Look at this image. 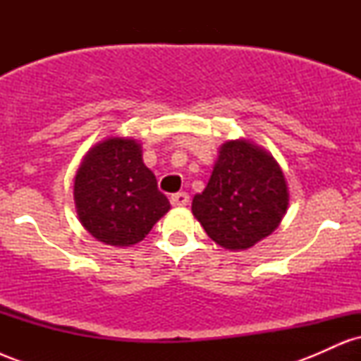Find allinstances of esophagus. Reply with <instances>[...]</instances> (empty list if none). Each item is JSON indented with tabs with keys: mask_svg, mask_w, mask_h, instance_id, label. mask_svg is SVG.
<instances>
[{
	"mask_svg": "<svg viewBox=\"0 0 361 361\" xmlns=\"http://www.w3.org/2000/svg\"><path fill=\"white\" fill-rule=\"evenodd\" d=\"M169 202H171L173 207H185V205H188L190 195L185 193V192L175 193V195H171V198H169Z\"/></svg>",
	"mask_w": 361,
	"mask_h": 361,
	"instance_id": "1",
	"label": "esophagus"
}]
</instances>
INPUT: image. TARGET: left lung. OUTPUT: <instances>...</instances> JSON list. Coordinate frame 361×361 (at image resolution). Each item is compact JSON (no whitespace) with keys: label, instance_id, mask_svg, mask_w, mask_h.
<instances>
[{"label":"left lung","instance_id":"obj_1","mask_svg":"<svg viewBox=\"0 0 361 361\" xmlns=\"http://www.w3.org/2000/svg\"><path fill=\"white\" fill-rule=\"evenodd\" d=\"M288 188L270 152L246 139L227 140L192 212L207 235L231 251L247 250L279 227Z\"/></svg>","mask_w":361,"mask_h":361}]
</instances>
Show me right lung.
I'll return each instance as SVG.
<instances>
[{"label":"right lung","mask_w":361,"mask_h":361,"mask_svg":"<svg viewBox=\"0 0 361 361\" xmlns=\"http://www.w3.org/2000/svg\"><path fill=\"white\" fill-rule=\"evenodd\" d=\"M76 212L88 233L110 246L142 241L169 210L135 139L109 137L91 147L74 178Z\"/></svg>","instance_id":"1"}]
</instances>
